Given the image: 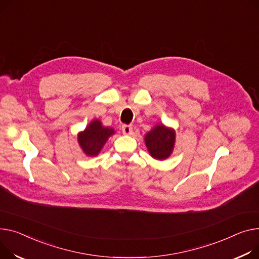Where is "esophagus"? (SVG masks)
Wrapping results in <instances>:
<instances>
[{"label":"esophagus","mask_w":259,"mask_h":259,"mask_svg":"<svg viewBox=\"0 0 259 259\" xmlns=\"http://www.w3.org/2000/svg\"><path fill=\"white\" fill-rule=\"evenodd\" d=\"M122 131L125 135H130L132 133V127L129 126V125H123Z\"/></svg>","instance_id":"esophagus-1"}]
</instances>
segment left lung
Masks as SVG:
<instances>
[{
	"label": "left lung",
	"mask_w": 259,
	"mask_h": 259,
	"mask_svg": "<svg viewBox=\"0 0 259 259\" xmlns=\"http://www.w3.org/2000/svg\"><path fill=\"white\" fill-rule=\"evenodd\" d=\"M176 131L162 123L155 125L145 135V144L149 154L154 159L165 160L174 151Z\"/></svg>",
	"instance_id": "8db88e82"
}]
</instances>
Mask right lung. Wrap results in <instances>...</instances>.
<instances>
[{"mask_svg": "<svg viewBox=\"0 0 259 259\" xmlns=\"http://www.w3.org/2000/svg\"><path fill=\"white\" fill-rule=\"evenodd\" d=\"M114 133L112 127L103 126L100 119L94 118L83 131L78 133V144L86 156L95 157L98 156L109 137Z\"/></svg>", "mask_w": 259, "mask_h": 259, "instance_id": "right-lung-1", "label": "right lung"}]
</instances>
